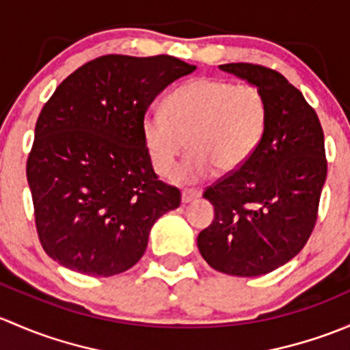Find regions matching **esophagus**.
<instances>
[{
	"mask_svg": "<svg viewBox=\"0 0 350 350\" xmlns=\"http://www.w3.org/2000/svg\"><path fill=\"white\" fill-rule=\"evenodd\" d=\"M202 196L200 190H196V189H185L182 192V202L183 204H189V202L199 199V197Z\"/></svg>",
	"mask_w": 350,
	"mask_h": 350,
	"instance_id": "obj_1",
	"label": "esophagus"
}]
</instances>
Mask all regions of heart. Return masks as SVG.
Masks as SVG:
<instances>
[{
    "label": "heart",
    "instance_id": "obj_1",
    "mask_svg": "<svg viewBox=\"0 0 350 350\" xmlns=\"http://www.w3.org/2000/svg\"><path fill=\"white\" fill-rule=\"evenodd\" d=\"M266 129V103L250 84L199 77L176 88L165 109H153L142 121V136L151 167L168 175L176 158L189 151L175 172L180 182L207 178L217 168L230 174L258 150Z\"/></svg>",
    "mask_w": 350,
    "mask_h": 350
}]
</instances>
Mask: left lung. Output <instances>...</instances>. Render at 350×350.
I'll use <instances>...</instances> for the list:
<instances>
[{
  "mask_svg": "<svg viewBox=\"0 0 350 350\" xmlns=\"http://www.w3.org/2000/svg\"><path fill=\"white\" fill-rule=\"evenodd\" d=\"M219 68L261 92L266 129L253 157L204 192L215 217L197 246L226 275H266L300 253L315 228L327 178L323 131L304 94L280 72L253 64Z\"/></svg>",
  "mask_w": 350,
  "mask_h": 350,
  "instance_id": "obj_1",
  "label": "left lung"
}]
</instances>
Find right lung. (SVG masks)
I'll list each match as a JSON object with an SVG mask.
<instances>
[{
    "instance_id": "obj_1",
    "label": "right lung",
    "mask_w": 350,
    "mask_h": 350,
    "mask_svg": "<svg viewBox=\"0 0 350 350\" xmlns=\"http://www.w3.org/2000/svg\"><path fill=\"white\" fill-rule=\"evenodd\" d=\"M196 68L170 55H104L55 89L27 161L37 232L53 261L113 276L142 259L154 222L180 205V190L153 172L142 121Z\"/></svg>"
}]
</instances>
